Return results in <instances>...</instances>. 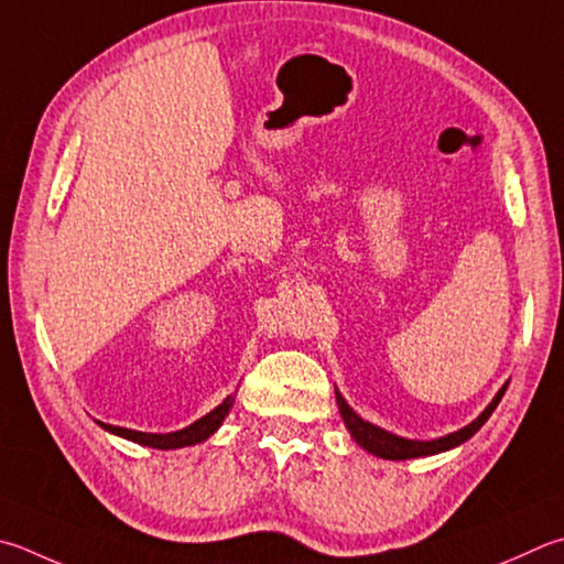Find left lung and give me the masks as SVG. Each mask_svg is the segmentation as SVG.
<instances>
[{"instance_id": "8db88e82", "label": "left lung", "mask_w": 564, "mask_h": 564, "mask_svg": "<svg viewBox=\"0 0 564 564\" xmlns=\"http://www.w3.org/2000/svg\"><path fill=\"white\" fill-rule=\"evenodd\" d=\"M506 389H508V382L498 389L496 397L490 399V404L474 419V422L466 424L464 429H458V432H452V434L438 436V438H429V442L397 436L392 432H387V429H382V426L367 422V419H362L350 404H347V399L340 394V389L337 387H335V399H337V409H340V416L347 426V432H350V436L365 448L367 454H372L377 458H387V460H406V458L452 452V448L468 442V438L488 422V416L494 414V409L498 406L500 399H503Z\"/></svg>"}]
</instances>
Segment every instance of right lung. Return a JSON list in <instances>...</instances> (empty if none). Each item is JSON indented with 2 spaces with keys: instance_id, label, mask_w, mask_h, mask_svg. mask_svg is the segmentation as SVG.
<instances>
[{
  "instance_id": "add662e5",
  "label": "right lung",
  "mask_w": 564,
  "mask_h": 564,
  "mask_svg": "<svg viewBox=\"0 0 564 564\" xmlns=\"http://www.w3.org/2000/svg\"><path fill=\"white\" fill-rule=\"evenodd\" d=\"M231 406H234V394H229L219 406H214L209 414H204L194 424L180 429V432H170V434L135 432V429L112 426V424H104V422H98V424H100V429H106L108 434L128 438V442H135L140 446H150V448H160V452H170V448H184V446H194V444L207 442V438L224 424V419L229 416Z\"/></svg>"
}]
</instances>
